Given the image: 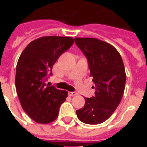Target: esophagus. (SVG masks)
Segmentation results:
<instances>
[{
    "label": "esophagus",
    "instance_id": "1",
    "mask_svg": "<svg viewBox=\"0 0 147 147\" xmlns=\"http://www.w3.org/2000/svg\"><path fill=\"white\" fill-rule=\"evenodd\" d=\"M68 95L70 96H74L77 95V93L76 92H68Z\"/></svg>",
    "mask_w": 147,
    "mask_h": 147
}]
</instances>
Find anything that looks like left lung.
<instances>
[{
	"mask_svg": "<svg viewBox=\"0 0 147 147\" xmlns=\"http://www.w3.org/2000/svg\"><path fill=\"white\" fill-rule=\"evenodd\" d=\"M75 42L88 60L95 96L85 98L84 107L76 110L78 119L88 124L108 119L120 104L124 92L126 73L120 54L112 45L96 38L76 37Z\"/></svg>",
	"mask_w": 147,
	"mask_h": 147,
	"instance_id": "8db88e82",
	"label": "left lung"
}]
</instances>
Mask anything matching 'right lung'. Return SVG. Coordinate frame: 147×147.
Here are the masks:
<instances>
[{
  "mask_svg": "<svg viewBox=\"0 0 147 147\" xmlns=\"http://www.w3.org/2000/svg\"><path fill=\"white\" fill-rule=\"evenodd\" d=\"M71 37L47 36L30 42L20 54L16 68L15 87L23 110L39 124H49L57 118L67 91L45 83L62 53L71 47Z\"/></svg>",
  "mask_w": 147,
  "mask_h": 147,
  "instance_id": "obj_1",
  "label": "right lung"
}]
</instances>
